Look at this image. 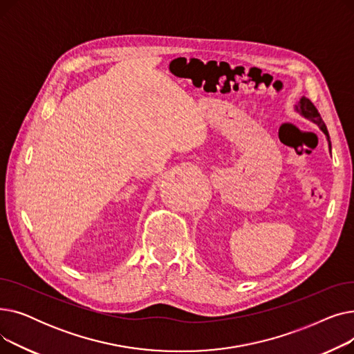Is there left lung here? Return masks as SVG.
I'll return each mask as SVG.
<instances>
[{
	"instance_id": "left-lung-1",
	"label": "left lung",
	"mask_w": 354,
	"mask_h": 354,
	"mask_svg": "<svg viewBox=\"0 0 354 354\" xmlns=\"http://www.w3.org/2000/svg\"><path fill=\"white\" fill-rule=\"evenodd\" d=\"M294 110L299 113L300 116H303L304 119L313 122L314 124H317L319 129L322 130V132L326 135V139L328 142V149L331 151V142H330V136H328V132H327V127H326V123L323 122L320 113L317 111V109H315V106L310 102V99H307L306 96H301L300 100L295 103L294 106Z\"/></svg>"
}]
</instances>
